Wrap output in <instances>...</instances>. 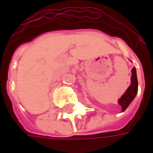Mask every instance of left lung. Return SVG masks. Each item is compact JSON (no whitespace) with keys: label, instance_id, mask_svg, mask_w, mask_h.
<instances>
[{"label":"left lung","instance_id":"8db88e82","mask_svg":"<svg viewBox=\"0 0 153 153\" xmlns=\"http://www.w3.org/2000/svg\"><path fill=\"white\" fill-rule=\"evenodd\" d=\"M131 72V84L129 85L128 89L126 90V92L123 94V96L118 101L119 104L122 107V112L127 109V107L129 106V104L132 102V101L134 99L135 96L138 93V79H137L135 67L132 69Z\"/></svg>","mask_w":153,"mask_h":153}]
</instances>
